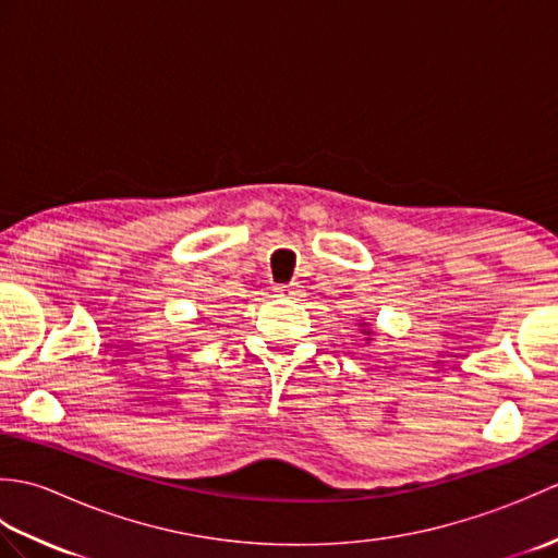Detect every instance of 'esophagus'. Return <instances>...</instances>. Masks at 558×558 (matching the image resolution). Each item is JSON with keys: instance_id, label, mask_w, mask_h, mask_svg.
<instances>
[{"instance_id": "1", "label": "esophagus", "mask_w": 558, "mask_h": 558, "mask_svg": "<svg viewBox=\"0 0 558 558\" xmlns=\"http://www.w3.org/2000/svg\"><path fill=\"white\" fill-rule=\"evenodd\" d=\"M276 292L280 294V298H294V294H298V288H294V286H278Z\"/></svg>"}]
</instances>
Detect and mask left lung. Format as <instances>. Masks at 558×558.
Masks as SVG:
<instances>
[{"label": "left lung", "mask_w": 558, "mask_h": 558, "mask_svg": "<svg viewBox=\"0 0 558 558\" xmlns=\"http://www.w3.org/2000/svg\"><path fill=\"white\" fill-rule=\"evenodd\" d=\"M362 326H364V324H362ZM364 333H366V336H372V330H366V328H364Z\"/></svg>", "instance_id": "1"}]
</instances>
